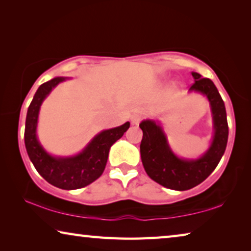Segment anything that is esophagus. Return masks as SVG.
<instances>
[{"mask_svg": "<svg viewBox=\"0 0 251 251\" xmlns=\"http://www.w3.org/2000/svg\"><path fill=\"white\" fill-rule=\"evenodd\" d=\"M142 121V116L138 114H134L132 117H130V122H132L133 125H138L140 124V122Z\"/></svg>", "mask_w": 251, "mask_h": 251, "instance_id": "34e87169", "label": "esophagus"}]
</instances>
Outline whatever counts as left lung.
Instances as JSON below:
<instances>
[{"label":"left lung","instance_id":"obj_1","mask_svg":"<svg viewBox=\"0 0 251 251\" xmlns=\"http://www.w3.org/2000/svg\"><path fill=\"white\" fill-rule=\"evenodd\" d=\"M194 83L189 93L202 94L208 99L213 122L211 144L198 158H182L173 152L160 123L145 119L140 124L143 130L141 157L143 166L153 181L168 189L190 190L203 182L220 162L228 142V122L225 102L212 80L192 73Z\"/></svg>","mask_w":251,"mask_h":251}]
</instances>
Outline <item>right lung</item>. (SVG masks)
<instances>
[{
  "instance_id": "1",
  "label": "right lung",
  "mask_w": 251,
  "mask_h": 251,
  "mask_svg": "<svg viewBox=\"0 0 251 251\" xmlns=\"http://www.w3.org/2000/svg\"><path fill=\"white\" fill-rule=\"evenodd\" d=\"M66 79V77H55L38 88L27 108L25 143L31 162L47 182L63 190H75L87 186L101 176L111 145L124 135L130 124L126 122L115 128L101 130L80 153L73 156H53L48 153L37 135L40 107L54 87Z\"/></svg>"
}]
</instances>
